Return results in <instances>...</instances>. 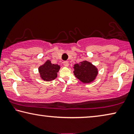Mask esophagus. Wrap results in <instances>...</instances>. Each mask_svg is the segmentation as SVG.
Segmentation results:
<instances>
[{"label": "esophagus", "mask_w": 134, "mask_h": 134, "mask_svg": "<svg viewBox=\"0 0 134 134\" xmlns=\"http://www.w3.org/2000/svg\"><path fill=\"white\" fill-rule=\"evenodd\" d=\"M63 64H64V66L68 67V66H69V62H68V61H64L63 62Z\"/></svg>", "instance_id": "1"}]
</instances>
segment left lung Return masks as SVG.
Masks as SVG:
<instances>
[{
	"instance_id": "8db88e82",
	"label": "left lung",
	"mask_w": 134,
	"mask_h": 134,
	"mask_svg": "<svg viewBox=\"0 0 134 134\" xmlns=\"http://www.w3.org/2000/svg\"><path fill=\"white\" fill-rule=\"evenodd\" d=\"M74 75L79 81L85 83H91L96 78L98 70L95 65L87 61L74 65Z\"/></svg>"
}]
</instances>
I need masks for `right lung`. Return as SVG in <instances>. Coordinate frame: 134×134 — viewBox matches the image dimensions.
<instances>
[{
  "label": "right lung",
  "mask_w": 134,
  "mask_h": 134,
  "mask_svg": "<svg viewBox=\"0 0 134 134\" xmlns=\"http://www.w3.org/2000/svg\"><path fill=\"white\" fill-rule=\"evenodd\" d=\"M60 69V65L53 64L49 60L40 66L38 71L41 78L46 81H52L57 77V73Z\"/></svg>",
  "instance_id": "right-lung-1"
}]
</instances>
